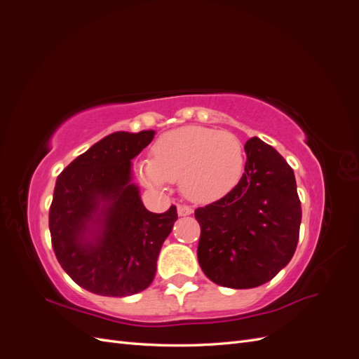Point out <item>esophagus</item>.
I'll return each mask as SVG.
<instances>
[{"mask_svg": "<svg viewBox=\"0 0 359 359\" xmlns=\"http://www.w3.org/2000/svg\"><path fill=\"white\" fill-rule=\"evenodd\" d=\"M193 212V208L189 205H178V215L184 217V215H190Z\"/></svg>", "mask_w": 359, "mask_h": 359, "instance_id": "34e87169", "label": "esophagus"}]
</instances>
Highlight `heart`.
<instances>
[{
    "label": "heart",
    "instance_id": "b5f03b06",
    "mask_svg": "<svg viewBox=\"0 0 359 359\" xmlns=\"http://www.w3.org/2000/svg\"><path fill=\"white\" fill-rule=\"evenodd\" d=\"M244 149L240 139L219 130L187 126L157 139L153 158L137 161L139 180L151 189H165L180 180L184 196L212 202L226 196L240 181Z\"/></svg>",
    "mask_w": 359,
    "mask_h": 359
}]
</instances>
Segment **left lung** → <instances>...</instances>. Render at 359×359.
I'll return each mask as SVG.
<instances>
[{
    "label": "left lung",
    "instance_id": "8db88e82",
    "mask_svg": "<svg viewBox=\"0 0 359 359\" xmlns=\"http://www.w3.org/2000/svg\"><path fill=\"white\" fill-rule=\"evenodd\" d=\"M236 186L194 211L201 224L198 260L215 285L252 289L273 280L295 253L301 202L292 168L259 137L245 142Z\"/></svg>",
    "mask_w": 359,
    "mask_h": 359
}]
</instances>
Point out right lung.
Listing matches in <instances>:
<instances>
[{
	"label": "right lung",
	"instance_id": "1",
	"mask_svg": "<svg viewBox=\"0 0 359 359\" xmlns=\"http://www.w3.org/2000/svg\"><path fill=\"white\" fill-rule=\"evenodd\" d=\"M154 130L103 137L64 169L49 210L52 247L76 285L103 297H128L153 283L177 206L149 212L132 182V160Z\"/></svg>",
	"mask_w": 359,
	"mask_h": 359
}]
</instances>
